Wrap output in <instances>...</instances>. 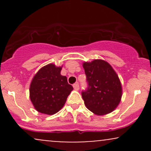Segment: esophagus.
I'll list each match as a JSON object with an SVG mask.
<instances>
[{"label": "esophagus", "mask_w": 151, "mask_h": 151, "mask_svg": "<svg viewBox=\"0 0 151 151\" xmlns=\"http://www.w3.org/2000/svg\"><path fill=\"white\" fill-rule=\"evenodd\" d=\"M73 87H74V89H75V90H79V84H77V83H75V84H73Z\"/></svg>", "instance_id": "1"}]
</instances>
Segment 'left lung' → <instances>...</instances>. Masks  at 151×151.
Masks as SVG:
<instances>
[{
	"mask_svg": "<svg viewBox=\"0 0 151 151\" xmlns=\"http://www.w3.org/2000/svg\"><path fill=\"white\" fill-rule=\"evenodd\" d=\"M88 87L81 92L86 107L96 115L111 113L122 96V86L117 74L107 62L94 60L84 62Z\"/></svg>",
	"mask_w": 151,
	"mask_h": 151,
	"instance_id": "8db88e82",
	"label": "left lung"
}]
</instances>
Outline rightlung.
Returning <instances> with one entry per match:
<instances>
[{"instance_id":"right-lung-1","label":"right lung","mask_w":151,"mask_h":151,"mask_svg":"<svg viewBox=\"0 0 151 151\" xmlns=\"http://www.w3.org/2000/svg\"><path fill=\"white\" fill-rule=\"evenodd\" d=\"M61 70L62 67L49 64L34 76L30 86V98L38 112L52 115L65 105L73 87L68 84L67 77L61 75Z\"/></svg>"}]
</instances>
